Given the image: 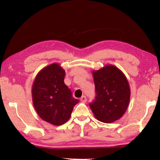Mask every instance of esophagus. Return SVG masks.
Segmentation results:
<instances>
[{
    "label": "esophagus",
    "mask_w": 160,
    "mask_h": 160,
    "mask_svg": "<svg viewBox=\"0 0 160 160\" xmlns=\"http://www.w3.org/2000/svg\"><path fill=\"white\" fill-rule=\"evenodd\" d=\"M80 101L82 102H83V103H85V102H87V98H86V96L83 95V96L81 97V98H80Z\"/></svg>",
    "instance_id": "1"
}]
</instances>
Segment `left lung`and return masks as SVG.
I'll return each instance as SVG.
<instances>
[{
	"mask_svg": "<svg viewBox=\"0 0 160 160\" xmlns=\"http://www.w3.org/2000/svg\"><path fill=\"white\" fill-rule=\"evenodd\" d=\"M96 97L90 107L94 117L104 123H112L121 118L128 107L131 90L121 70L107 65L92 72Z\"/></svg>",
	"mask_w": 160,
	"mask_h": 160,
	"instance_id": "8db88e82",
	"label": "left lung"
}]
</instances>
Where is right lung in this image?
Returning <instances> with one entry per match:
<instances>
[{
    "mask_svg": "<svg viewBox=\"0 0 160 160\" xmlns=\"http://www.w3.org/2000/svg\"><path fill=\"white\" fill-rule=\"evenodd\" d=\"M65 70L52 63L40 70L32 89V102L38 115L55 126L68 121L78 100L64 83Z\"/></svg>",
    "mask_w": 160,
    "mask_h": 160,
    "instance_id": "right-lung-1",
    "label": "right lung"
}]
</instances>
